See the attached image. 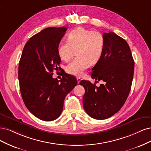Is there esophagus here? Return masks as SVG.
I'll return each mask as SVG.
<instances>
[{"mask_svg":"<svg viewBox=\"0 0 151 151\" xmlns=\"http://www.w3.org/2000/svg\"><path fill=\"white\" fill-rule=\"evenodd\" d=\"M76 80H77V82H78V83H79L80 82V81L81 80V78H80V77H77V78H76Z\"/></svg>","mask_w":151,"mask_h":151,"instance_id":"esophagus-1","label":"esophagus"}]
</instances>
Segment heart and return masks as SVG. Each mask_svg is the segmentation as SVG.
Instances as JSON below:
<instances>
[{
	"label": "heart",
	"mask_w": 151,
	"mask_h": 151,
	"mask_svg": "<svg viewBox=\"0 0 151 151\" xmlns=\"http://www.w3.org/2000/svg\"><path fill=\"white\" fill-rule=\"evenodd\" d=\"M66 41L60 44L58 52L63 61H68L75 50L77 56L66 67V71L72 75L81 76L89 63H96L103 52L104 37L97 31L76 27L68 34Z\"/></svg>",
	"instance_id": "b5f03b06"
}]
</instances>
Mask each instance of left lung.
I'll return each mask as SVG.
<instances>
[{"instance_id": "left-lung-1", "label": "left lung", "mask_w": 151, "mask_h": 151, "mask_svg": "<svg viewBox=\"0 0 151 151\" xmlns=\"http://www.w3.org/2000/svg\"><path fill=\"white\" fill-rule=\"evenodd\" d=\"M103 36V52L91 73L92 78L103 83L96 86L89 81L80 83L85 90L83 108L97 120L108 119L120 110L129 96L134 71V61L126 41L113 32L104 33Z\"/></svg>"}]
</instances>
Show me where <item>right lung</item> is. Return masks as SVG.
Returning a JSON list of instances; mask_svg holds the SVG:
<instances>
[{
	"label": "right lung",
	"mask_w": 151,
	"mask_h": 151,
	"mask_svg": "<svg viewBox=\"0 0 151 151\" xmlns=\"http://www.w3.org/2000/svg\"><path fill=\"white\" fill-rule=\"evenodd\" d=\"M66 27H47L31 37L24 47L18 78L24 103L30 112L44 121L61 115L66 95L77 85L75 77L65 73L60 80L53 78L61 70L58 49Z\"/></svg>",
	"instance_id": "1"
}]
</instances>
